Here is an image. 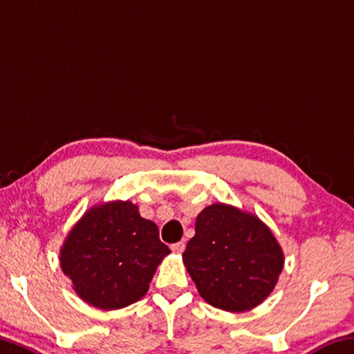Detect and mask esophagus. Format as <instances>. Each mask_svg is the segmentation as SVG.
Listing matches in <instances>:
<instances>
[{
    "mask_svg": "<svg viewBox=\"0 0 354 354\" xmlns=\"http://www.w3.org/2000/svg\"><path fill=\"white\" fill-rule=\"evenodd\" d=\"M184 249H186V243H184V241H179V243L171 245V250L176 252V254H183Z\"/></svg>",
    "mask_w": 354,
    "mask_h": 354,
    "instance_id": "obj_1",
    "label": "esophagus"
}]
</instances>
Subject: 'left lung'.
Segmentation results:
<instances>
[{
  "label": "left lung",
  "mask_w": 354,
  "mask_h": 354,
  "mask_svg": "<svg viewBox=\"0 0 354 354\" xmlns=\"http://www.w3.org/2000/svg\"><path fill=\"white\" fill-rule=\"evenodd\" d=\"M201 298L227 312L261 304L283 269V252L257 216L214 203L197 216L195 236L183 254Z\"/></svg>",
  "instance_id": "1"
}]
</instances>
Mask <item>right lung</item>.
I'll return each mask as SVG.
<instances>
[{"label": "right lung", "instance_id": "obj_1", "mask_svg": "<svg viewBox=\"0 0 354 354\" xmlns=\"http://www.w3.org/2000/svg\"><path fill=\"white\" fill-rule=\"evenodd\" d=\"M170 254L154 222L132 201H109L88 209L64 241L61 269L80 298L102 310L142 299L157 266Z\"/></svg>", "mask_w": 354, "mask_h": 354}]
</instances>
